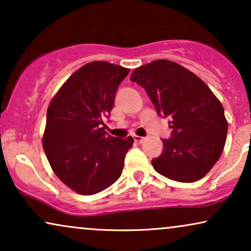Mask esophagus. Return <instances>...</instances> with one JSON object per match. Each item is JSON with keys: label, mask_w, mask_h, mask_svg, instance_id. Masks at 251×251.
I'll list each match as a JSON object with an SVG mask.
<instances>
[{"label": "esophagus", "mask_w": 251, "mask_h": 251, "mask_svg": "<svg viewBox=\"0 0 251 251\" xmlns=\"http://www.w3.org/2000/svg\"><path fill=\"white\" fill-rule=\"evenodd\" d=\"M133 140H135V143H137V144H140V143H143V140H144V138L143 137H140V136H133Z\"/></svg>", "instance_id": "34e87169"}]
</instances>
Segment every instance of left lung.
Returning a JSON list of instances; mask_svg holds the SVG:
<instances>
[{"instance_id": "1", "label": "left lung", "mask_w": 251, "mask_h": 251, "mask_svg": "<svg viewBox=\"0 0 251 251\" xmlns=\"http://www.w3.org/2000/svg\"><path fill=\"white\" fill-rule=\"evenodd\" d=\"M130 80L145 89L157 114L170 118L171 138L162 139L154 169L180 183L201 179L224 150L227 121L221 101L200 77L170 60L136 68Z\"/></svg>"}]
</instances>
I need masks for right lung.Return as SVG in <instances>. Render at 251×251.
Returning <instances> with one entry per match:
<instances>
[{
  "mask_svg": "<svg viewBox=\"0 0 251 251\" xmlns=\"http://www.w3.org/2000/svg\"><path fill=\"white\" fill-rule=\"evenodd\" d=\"M129 71L107 61L84 65L48 107L43 150L57 177L78 194L99 193L121 176L133 138L108 135L104 119L111 114L116 90Z\"/></svg>",
  "mask_w": 251,
  "mask_h": 251,
  "instance_id": "right-lung-1",
  "label": "right lung"
}]
</instances>
